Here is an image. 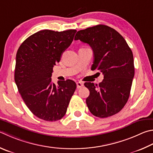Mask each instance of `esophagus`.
<instances>
[{"label": "esophagus", "instance_id": "esophagus-1", "mask_svg": "<svg viewBox=\"0 0 153 153\" xmlns=\"http://www.w3.org/2000/svg\"><path fill=\"white\" fill-rule=\"evenodd\" d=\"M76 84H77V88H82V87H83V86H84V83L82 82H77Z\"/></svg>", "mask_w": 153, "mask_h": 153}]
</instances>
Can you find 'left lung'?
Wrapping results in <instances>:
<instances>
[{
  "instance_id": "8db88e82",
  "label": "left lung",
  "mask_w": 153,
  "mask_h": 153,
  "mask_svg": "<svg viewBox=\"0 0 153 153\" xmlns=\"http://www.w3.org/2000/svg\"><path fill=\"white\" fill-rule=\"evenodd\" d=\"M75 40L88 43L94 52L91 70L100 71L104 79L98 84L85 82L90 95L86 104L99 118L113 116L128 100L134 76L133 54L124 37L111 27L98 25L77 31Z\"/></svg>"
}]
</instances>
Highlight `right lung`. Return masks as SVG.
<instances>
[{
    "instance_id": "right-lung-1",
    "label": "right lung",
    "mask_w": 153,
    "mask_h": 153,
    "mask_svg": "<svg viewBox=\"0 0 153 153\" xmlns=\"http://www.w3.org/2000/svg\"><path fill=\"white\" fill-rule=\"evenodd\" d=\"M76 29L58 32L42 30L25 40L16 53L15 81L33 114L53 122L65 116L76 89L73 80L51 82L54 65L74 40Z\"/></svg>"
}]
</instances>
